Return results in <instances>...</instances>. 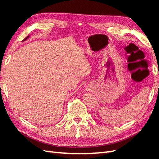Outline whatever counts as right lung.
I'll return each instance as SVG.
<instances>
[{
	"label": "right lung",
	"instance_id": "add662e5",
	"mask_svg": "<svg viewBox=\"0 0 159 159\" xmlns=\"http://www.w3.org/2000/svg\"><path fill=\"white\" fill-rule=\"evenodd\" d=\"M29 37H30V36H29V35H28V36H27V37H26V38H25V39H24V40H23V42H24V41H25V40H26V39H28V38H29Z\"/></svg>",
	"mask_w": 159,
	"mask_h": 159
}]
</instances>
